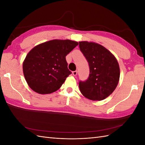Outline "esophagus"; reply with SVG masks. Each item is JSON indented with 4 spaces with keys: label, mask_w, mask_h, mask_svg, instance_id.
Returning <instances> with one entry per match:
<instances>
[{
    "label": "esophagus",
    "mask_w": 145,
    "mask_h": 145,
    "mask_svg": "<svg viewBox=\"0 0 145 145\" xmlns=\"http://www.w3.org/2000/svg\"><path fill=\"white\" fill-rule=\"evenodd\" d=\"M72 74H73V76H77V71H73V72H72Z\"/></svg>",
    "instance_id": "esophagus-1"
}]
</instances>
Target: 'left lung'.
Wrapping results in <instances>:
<instances>
[{"label": "left lung", "instance_id": "obj_1", "mask_svg": "<svg viewBox=\"0 0 145 145\" xmlns=\"http://www.w3.org/2000/svg\"><path fill=\"white\" fill-rule=\"evenodd\" d=\"M78 43L89 67L88 78L78 83L80 91L90 100H102L112 94L118 85L120 68L117 60L110 51L98 43Z\"/></svg>", "mask_w": 145, "mask_h": 145}]
</instances>
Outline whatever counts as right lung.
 Masks as SVG:
<instances>
[{
	"label": "right lung",
	"instance_id": "obj_1",
	"mask_svg": "<svg viewBox=\"0 0 145 145\" xmlns=\"http://www.w3.org/2000/svg\"><path fill=\"white\" fill-rule=\"evenodd\" d=\"M78 45L70 40H52L33 48L23 63L24 76L31 88L41 94L58 90L72 73L66 56Z\"/></svg>",
	"mask_w": 145,
	"mask_h": 145
}]
</instances>
